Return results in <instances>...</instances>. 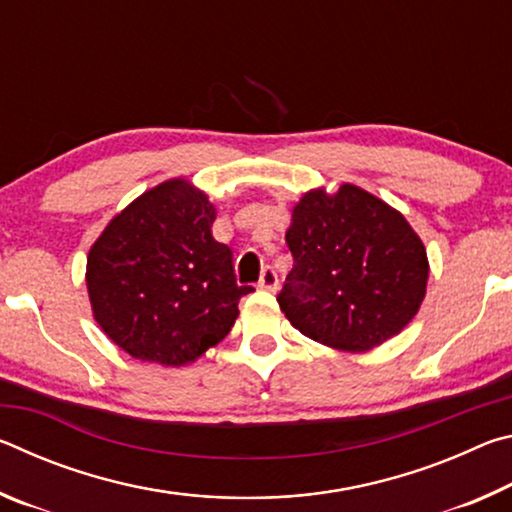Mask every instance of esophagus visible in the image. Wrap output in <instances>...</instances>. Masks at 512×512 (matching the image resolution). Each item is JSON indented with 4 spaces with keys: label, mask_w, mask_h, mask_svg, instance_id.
<instances>
[{
    "label": "esophagus",
    "mask_w": 512,
    "mask_h": 512,
    "mask_svg": "<svg viewBox=\"0 0 512 512\" xmlns=\"http://www.w3.org/2000/svg\"><path fill=\"white\" fill-rule=\"evenodd\" d=\"M259 289H266V291H277L280 287V280H277V273L273 271L271 266H266L262 275H259V282H257Z\"/></svg>",
    "instance_id": "obj_1"
}]
</instances>
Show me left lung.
I'll use <instances>...</instances> for the list:
<instances>
[{
  "label": "left lung",
  "mask_w": 512,
  "mask_h": 512,
  "mask_svg": "<svg viewBox=\"0 0 512 512\" xmlns=\"http://www.w3.org/2000/svg\"><path fill=\"white\" fill-rule=\"evenodd\" d=\"M293 268L277 296L300 334L368 352L411 323L427 293L429 259L402 212L357 185L309 189L291 210Z\"/></svg>",
  "instance_id": "obj_1"
}]
</instances>
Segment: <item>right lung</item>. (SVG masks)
<instances>
[{"instance_id":"1","label":"right lung","mask_w":512,"mask_h":512,"mask_svg":"<svg viewBox=\"0 0 512 512\" xmlns=\"http://www.w3.org/2000/svg\"><path fill=\"white\" fill-rule=\"evenodd\" d=\"M216 207L185 178L146 189L90 246L92 316L133 359L187 366L219 345L239 316L232 250L212 237Z\"/></svg>"}]
</instances>
